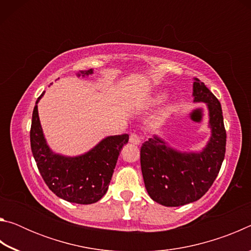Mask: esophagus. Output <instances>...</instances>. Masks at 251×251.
<instances>
[{
  "label": "esophagus",
  "mask_w": 251,
  "mask_h": 251,
  "mask_svg": "<svg viewBox=\"0 0 251 251\" xmlns=\"http://www.w3.org/2000/svg\"><path fill=\"white\" fill-rule=\"evenodd\" d=\"M141 139H142L141 136L136 133L130 134L129 136V143L134 144V145H139V144H141Z\"/></svg>",
  "instance_id": "1"
}]
</instances>
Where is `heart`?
<instances>
[{
    "instance_id": "b5f03b06",
    "label": "heart",
    "mask_w": 251,
    "mask_h": 251,
    "mask_svg": "<svg viewBox=\"0 0 251 251\" xmlns=\"http://www.w3.org/2000/svg\"><path fill=\"white\" fill-rule=\"evenodd\" d=\"M163 99H164V95L163 94H158V95H156V97L154 99V101H160Z\"/></svg>"
}]
</instances>
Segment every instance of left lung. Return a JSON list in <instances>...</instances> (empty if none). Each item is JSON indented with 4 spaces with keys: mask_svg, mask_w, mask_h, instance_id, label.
Masks as SVG:
<instances>
[{
    "mask_svg": "<svg viewBox=\"0 0 251 251\" xmlns=\"http://www.w3.org/2000/svg\"><path fill=\"white\" fill-rule=\"evenodd\" d=\"M195 103H206L209 110L210 139L199 152H181L155 136L141 148L144 182L152 201L178 207L198 201L217 177L226 152V129L222 105L207 86L195 78Z\"/></svg>",
    "mask_w": 251,
    "mask_h": 251,
    "instance_id": "left-lung-1",
    "label": "left lung"
}]
</instances>
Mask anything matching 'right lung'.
I'll list each match as a JSON object with an SVG mask.
<instances>
[{
	"instance_id": "right-lung-1",
	"label": "right lung",
	"mask_w": 251,
	"mask_h": 251,
	"mask_svg": "<svg viewBox=\"0 0 251 251\" xmlns=\"http://www.w3.org/2000/svg\"><path fill=\"white\" fill-rule=\"evenodd\" d=\"M93 74V70L79 71L78 76ZM37 99L32 115L29 137L31 148L42 178L57 197L66 201L88 205L99 201L108 189L122 147L128 134L108 136L100 143L76 157L55 154L46 144L37 112Z\"/></svg>"
}]
</instances>
